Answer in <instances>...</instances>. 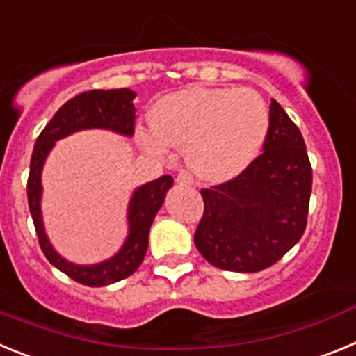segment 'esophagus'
<instances>
[{"instance_id":"34e87169","label":"esophagus","mask_w":356,"mask_h":356,"mask_svg":"<svg viewBox=\"0 0 356 356\" xmlns=\"http://www.w3.org/2000/svg\"><path fill=\"white\" fill-rule=\"evenodd\" d=\"M176 184H180V185H193L194 180H193V176H191V172L181 171L180 175L176 176Z\"/></svg>"}]
</instances>
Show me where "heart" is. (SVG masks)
<instances>
[{
	"mask_svg": "<svg viewBox=\"0 0 356 356\" xmlns=\"http://www.w3.org/2000/svg\"><path fill=\"white\" fill-rule=\"evenodd\" d=\"M267 131L269 108L257 90L188 87L159 102L153 128L140 130L139 140L156 156L185 146L194 175L225 181L259 156Z\"/></svg>",
	"mask_w": 356,
	"mask_h": 356,
	"instance_id": "obj_1",
	"label": "heart"
}]
</instances>
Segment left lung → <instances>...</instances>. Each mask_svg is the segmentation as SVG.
I'll use <instances>...</instances> for the list:
<instances>
[{"label":"left lung","instance_id":"obj_1","mask_svg":"<svg viewBox=\"0 0 356 356\" xmlns=\"http://www.w3.org/2000/svg\"><path fill=\"white\" fill-rule=\"evenodd\" d=\"M262 149L241 175L201 188L205 210L194 244L225 271H264L307 228L312 165L300 128L275 99Z\"/></svg>","mask_w":356,"mask_h":356}]
</instances>
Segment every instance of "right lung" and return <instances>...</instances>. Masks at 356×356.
<instances>
[{
    "label": "right lung",
    "instance_id": "1",
    "mask_svg": "<svg viewBox=\"0 0 356 356\" xmlns=\"http://www.w3.org/2000/svg\"><path fill=\"white\" fill-rule=\"evenodd\" d=\"M135 96L137 94L130 89L89 90L78 94L76 97L62 105L53 115L51 121L37 137L31 153L26 185L28 207L35 225L40 250L49 264H53L58 271L65 273L69 278L87 287H105L119 280L128 278L139 269L147 251L151 222L162 207L168 188L172 185V176L163 175L135 191L128 209L130 234L124 246L115 257L96 266H74L53 250L44 232L42 217H40V193H42L40 171L53 144L72 131L85 130V128H106L131 137L135 131Z\"/></svg>",
    "mask_w": 356,
    "mask_h": 356
}]
</instances>
